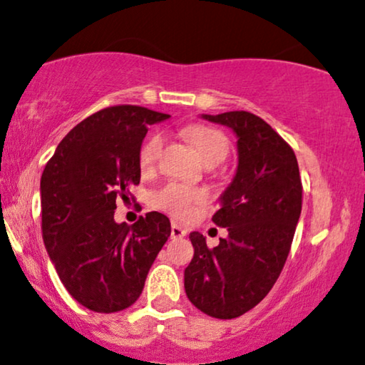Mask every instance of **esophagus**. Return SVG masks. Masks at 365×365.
<instances>
[{"instance_id":"1","label":"esophagus","mask_w":365,"mask_h":365,"mask_svg":"<svg viewBox=\"0 0 365 365\" xmlns=\"http://www.w3.org/2000/svg\"><path fill=\"white\" fill-rule=\"evenodd\" d=\"M187 227H183L182 225H178V222H173L171 225V238H183V236H187Z\"/></svg>"}]
</instances>
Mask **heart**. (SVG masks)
Here are the masks:
<instances>
[{
    "mask_svg": "<svg viewBox=\"0 0 365 365\" xmlns=\"http://www.w3.org/2000/svg\"><path fill=\"white\" fill-rule=\"evenodd\" d=\"M188 138L194 144L195 151L199 153L202 161L209 160H225L230 153V143L227 138L217 129L205 125H194L188 129ZM163 138L161 134L148 135L146 140L140 144L139 149V165L143 170H149L156 163L158 153H160ZM205 192L200 188L183 185V183L170 182L160 190L153 194V204L158 209L165 210L175 217H188L194 212L195 207L205 200Z\"/></svg>",
    "mask_w": 365,
    "mask_h": 365,
    "instance_id": "b5f03b06",
    "label": "heart"
}]
</instances>
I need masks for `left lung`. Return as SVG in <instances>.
Instances as JSON below:
<instances>
[{
  "label": "left lung",
  "instance_id": "obj_1",
  "mask_svg": "<svg viewBox=\"0 0 365 365\" xmlns=\"http://www.w3.org/2000/svg\"><path fill=\"white\" fill-rule=\"evenodd\" d=\"M238 138V166L212 216L227 238L207 248L190 232L194 258L185 269V292L202 313L238 318L260 302L279 279L301 216L302 185L296 155L260 117L250 112L202 113Z\"/></svg>",
  "mask_w": 365,
  "mask_h": 365
}]
</instances>
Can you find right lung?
<instances>
[{"label":"right lung","instance_id":"1","mask_svg":"<svg viewBox=\"0 0 365 365\" xmlns=\"http://www.w3.org/2000/svg\"><path fill=\"white\" fill-rule=\"evenodd\" d=\"M168 117L135 105L103 108L69 130L42 173L43 245L68 292L96 313L138 301L170 238V219L156 210L133 226L113 219L117 197L140 180L148 125Z\"/></svg>","mask_w":365,"mask_h":365}]
</instances>
